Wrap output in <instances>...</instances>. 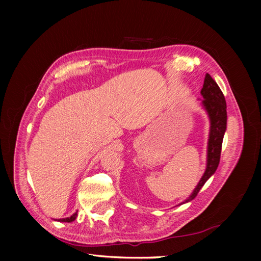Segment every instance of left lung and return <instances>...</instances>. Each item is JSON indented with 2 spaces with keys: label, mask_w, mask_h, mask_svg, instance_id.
Masks as SVG:
<instances>
[{
  "label": "left lung",
  "mask_w": 261,
  "mask_h": 261,
  "mask_svg": "<svg viewBox=\"0 0 261 261\" xmlns=\"http://www.w3.org/2000/svg\"><path fill=\"white\" fill-rule=\"evenodd\" d=\"M202 95L201 106L206 110L210 118V136H208V145H207V163L205 173L200 178L199 183L194 188L193 192L190 194L188 199H185L179 205L185 202L191 201L196 198L200 189L208 180V178L213 175L218 169L221 147H222V141L224 132L227 129V105L226 99L222 91L220 90L218 84L212 78L208 73H206L204 85L200 91Z\"/></svg>",
  "instance_id": "8db88e82"
}]
</instances>
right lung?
I'll list each match as a JSON object with an SVG mask.
<instances>
[{"label": "right lung", "mask_w": 261, "mask_h": 261, "mask_svg": "<svg viewBox=\"0 0 261 261\" xmlns=\"http://www.w3.org/2000/svg\"><path fill=\"white\" fill-rule=\"evenodd\" d=\"M77 218V212L76 213H73L70 218H65V219H59L57 221H60V222H72V221L76 220Z\"/></svg>", "instance_id": "1"}]
</instances>
